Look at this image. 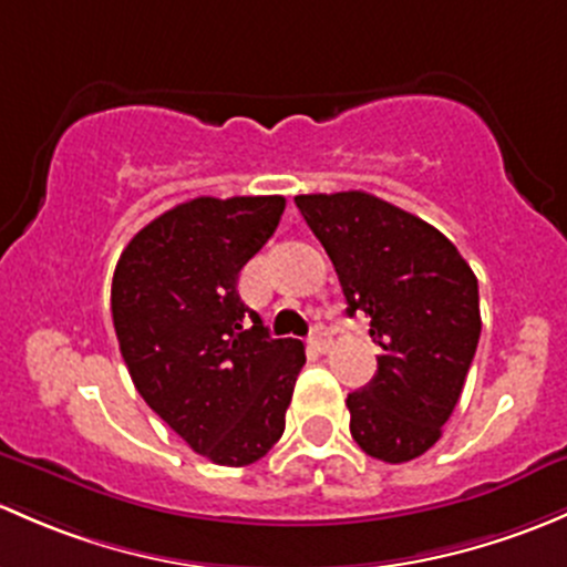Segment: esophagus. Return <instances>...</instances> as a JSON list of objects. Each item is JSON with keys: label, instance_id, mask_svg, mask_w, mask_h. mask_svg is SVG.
I'll list each match as a JSON object with an SVG mask.
<instances>
[{"label": "esophagus", "instance_id": "34e87169", "mask_svg": "<svg viewBox=\"0 0 567 567\" xmlns=\"http://www.w3.org/2000/svg\"><path fill=\"white\" fill-rule=\"evenodd\" d=\"M311 343H313V347L322 349V352H324V349L330 347V327H327V324H313V330H311Z\"/></svg>", "mask_w": 567, "mask_h": 567}]
</instances>
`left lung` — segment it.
<instances>
[{"label": "left lung", "instance_id": "obj_1", "mask_svg": "<svg viewBox=\"0 0 567 567\" xmlns=\"http://www.w3.org/2000/svg\"><path fill=\"white\" fill-rule=\"evenodd\" d=\"M341 281L347 311L371 319L377 373L349 393V431L388 464L423 456L458 404L481 338L477 278L417 215L365 194L295 196Z\"/></svg>", "mask_w": 567, "mask_h": 567}]
</instances>
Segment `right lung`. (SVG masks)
<instances>
[{"label":"right lung","instance_id":"add662e5","mask_svg":"<svg viewBox=\"0 0 567 567\" xmlns=\"http://www.w3.org/2000/svg\"><path fill=\"white\" fill-rule=\"evenodd\" d=\"M284 196H198L144 226L116 261L111 317L138 395L220 466L281 440L306 347L270 338L237 278L272 237Z\"/></svg>","mask_w":567,"mask_h":567}]
</instances>
